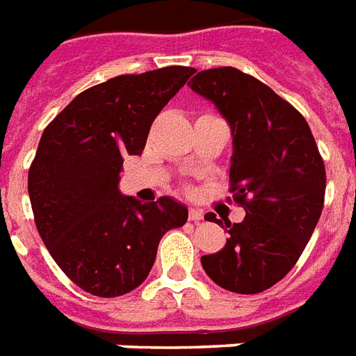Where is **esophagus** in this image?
I'll list each match as a JSON object with an SVG mask.
<instances>
[{"label": "esophagus", "mask_w": 356, "mask_h": 356, "mask_svg": "<svg viewBox=\"0 0 356 356\" xmlns=\"http://www.w3.org/2000/svg\"><path fill=\"white\" fill-rule=\"evenodd\" d=\"M188 219H191V221H194V223H198V221H202V219H204V213H202L200 209L191 208L188 209Z\"/></svg>", "instance_id": "1"}]
</instances>
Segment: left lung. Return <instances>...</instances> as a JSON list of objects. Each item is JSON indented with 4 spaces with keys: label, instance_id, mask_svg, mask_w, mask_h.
I'll list each match as a JSON object with an SVG mask.
<instances>
[{
    "label": "left lung",
    "instance_id": "obj_1",
    "mask_svg": "<svg viewBox=\"0 0 356 356\" xmlns=\"http://www.w3.org/2000/svg\"><path fill=\"white\" fill-rule=\"evenodd\" d=\"M188 86L231 125L229 191L246 209L242 223L225 221L231 236L221 252L202 257V267L225 290L259 293L293 268L321 219L322 156L305 118L254 76L221 66L202 70Z\"/></svg>",
    "mask_w": 356,
    "mask_h": 356
}]
</instances>
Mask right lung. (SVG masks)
<instances>
[{"instance_id": "1", "label": "right lung", "mask_w": 356, "mask_h": 356, "mask_svg": "<svg viewBox=\"0 0 356 356\" xmlns=\"http://www.w3.org/2000/svg\"><path fill=\"white\" fill-rule=\"evenodd\" d=\"M196 72L165 66L81 91L43 131L28 170L34 221L51 257L81 290L118 298L154 265L188 209L162 196L140 204L118 191L125 156L143 154L160 110Z\"/></svg>"}]
</instances>
